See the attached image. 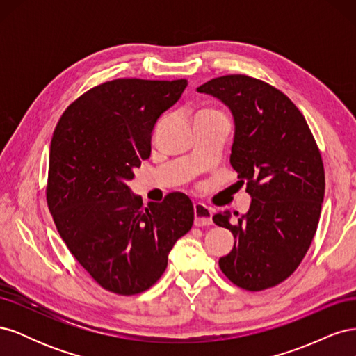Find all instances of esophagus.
Listing matches in <instances>:
<instances>
[{
	"label": "esophagus",
	"instance_id": "obj_1",
	"mask_svg": "<svg viewBox=\"0 0 356 356\" xmlns=\"http://www.w3.org/2000/svg\"><path fill=\"white\" fill-rule=\"evenodd\" d=\"M212 224V209L203 203H195V225L203 227V225Z\"/></svg>",
	"mask_w": 356,
	"mask_h": 356
}]
</instances>
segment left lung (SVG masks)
<instances>
[{
    "label": "left lung",
    "instance_id": "8db88e82",
    "mask_svg": "<svg viewBox=\"0 0 356 356\" xmlns=\"http://www.w3.org/2000/svg\"><path fill=\"white\" fill-rule=\"evenodd\" d=\"M197 92L232 110L230 163L252 197L245 215H213V222L234 236L220 268L239 288H272L296 272L316 233L325 193L321 152L303 114L272 84L232 74Z\"/></svg>",
    "mask_w": 356,
    "mask_h": 356
}]
</instances>
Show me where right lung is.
Returning <instances> with one entry per match:
<instances>
[{
  "mask_svg": "<svg viewBox=\"0 0 356 356\" xmlns=\"http://www.w3.org/2000/svg\"><path fill=\"white\" fill-rule=\"evenodd\" d=\"M187 80L117 79L84 92L53 132L46 197L62 241L93 281L118 296L153 286L195 208L182 193L144 207L127 181L152 153L157 118Z\"/></svg>",
  "mask_w": 356,
  "mask_h": 356,
  "instance_id": "add662e5",
  "label": "right lung"
}]
</instances>
